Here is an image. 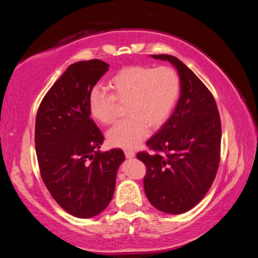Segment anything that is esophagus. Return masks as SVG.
Wrapping results in <instances>:
<instances>
[{"label":"esophagus","instance_id":"34e87169","mask_svg":"<svg viewBox=\"0 0 258 258\" xmlns=\"http://www.w3.org/2000/svg\"><path fill=\"white\" fill-rule=\"evenodd\" d=\"M134 156H135V154H134L133 151H125V157H126V158H128V159L134 158Z\"/></svg>","mask_w":258,"mask_h":258}]
</instances>
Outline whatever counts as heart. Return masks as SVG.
Returning <instances> with one entry per match:
<instances>
[{"label":"heart","mask_w":258,"mask_h":258,"mask_svg":"<svg viewBox=\"0 0 258 258\" xmlns=\"http://www.w3.org/2000/svg\"><path fill=\"white\" fill-rule=\"evenodd\" d=\"M110 95L93 89L87 101L92 119L102 125L112 124L117 116V104H126L124 121L108 131L107 139L112 147L134 149L142 143L150 127L157 130L171 116L180 95V78L171 67L130 66L123 68L108 81Z\"/></svg>","instance_id":"obj_1"}]
</instances>
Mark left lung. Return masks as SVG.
<instances>
[{"label": "left lung", "mask_w": 258, "mask_h": 258, "mask_svg": "<svg viewBox=\"0 0 258 258\" xmlns=\"http://www.w3.org/2000/svg\"><path fill=\"white\" fill-rule=\"evenodd\" d=\"M168 61L180 77V98L171 117L147 142L165 155L139 152L147 166L143 180L152 206L167 214H182L202 200L215 178L221 148V120L212 93L181 60L151 54Z\"/></svg>", "instance_id": "left-lung-1"}]
</instances>
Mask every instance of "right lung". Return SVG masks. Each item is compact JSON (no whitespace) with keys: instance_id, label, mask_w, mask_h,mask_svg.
Here are the masks:
<instances>
[{"instance_id":"1","label":"right lung","mask_w":258,"mask_h":258,"mask_svg":"<svg viewBox=\"0 0 258 258\" xmlns=\"http://www.w3.org/2000/svg\"><path fill=\"white\" fill-rule=\"evenodd\" d=\"M109 64L94 59L71 64L38 108L35 148L43 182L56 203L80 218L99 215L110 203L120 149L100 152L103 135L87 111L93 86Z\"/></svg>"}]
</instances>
